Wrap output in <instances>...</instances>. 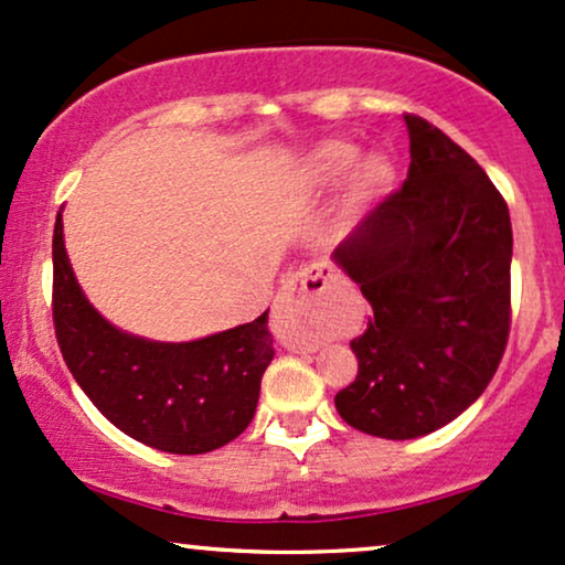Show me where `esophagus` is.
I'll list each match as a JSON object with an SVG mask.
<instances>
[{
    "label": "esophagus",
    "mask_w": 565,
    "mask_h": 565,
    "mask_svg": "<svg viewBox=\"0 0 565 565\" xmlns=\"http://www.w3.org/2000/svg\"><path fill=\"white\" fill-rule=\"evenodd\" d=\"M331 284L334 268L326 263H312L287 278L274 308V334L289 352H316L321 348L316 326Z\"/></svg>",
    "instance_id": "1"
}]
</instances>
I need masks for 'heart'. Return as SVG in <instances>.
I'll return each mask as SVG.
<instances>
[{
    "instance_id": "obj_1",
    "label": "heart",
    "mask_w": 565,
    "mask_h": 565,
    "mask_svg": "<svg viewBox=\"0 0 565 565\" xmlns=\"http://www.w3.org/2000/svg\"><path fill=\"white\" fill-rule=\"evenodd\" d=\"M360 149L350 141L326 139L316 145L302 158L300 173L312 192H331L342 183L348 192L350 207H365L379 196L390 192L394 181V168L386 154L369 152L358 158Z\"/></svg>"
}]
</instances>
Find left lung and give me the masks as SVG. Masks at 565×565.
I'll return each instance as SVG.
<instances>
[{
  "label": "left lung",
  "mask_w": 565,
  "mask_h": 565,
  "mask_svg": "<svg viewBox=\"0 0 565 565\" xmlns=\"http://www.w3.org/2000/svg\"><path fill=\"white\" fill-rule=\"evenodd\" d=\"M411 168L331 253L371 302L358 376L334 397L352 429L416 439L458 418L498 371L511 329L513 231L479 162L405 115Z\"/></svg>",
  "instance_id": "left-lung-1"
}]
</instances>
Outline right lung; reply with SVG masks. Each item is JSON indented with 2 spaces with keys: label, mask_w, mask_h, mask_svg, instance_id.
<instances>
[{
  "label": "right lung",
  "mask_w": 565,
  "mask_h": 565,
  "mask_svg": "<svg viewBox=\"0 0 565 565\" xmlns=\"http://www.w3.org/2000/svg\"><path fill=\"white\" fill-rule=\"evenodd\" d=\"M52 263L60 350L110 424L173 455L217 450L247 429L276 355L268 312L192 342H158L118 329L88 302L65 249L63 213L54 221Z\"/></svg>",
  "instance_id": "1"
}]
</instances>
